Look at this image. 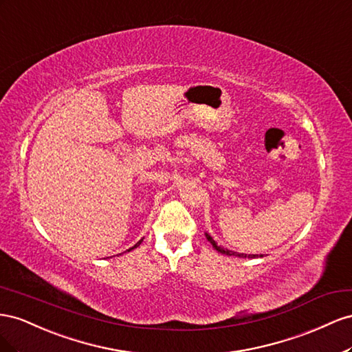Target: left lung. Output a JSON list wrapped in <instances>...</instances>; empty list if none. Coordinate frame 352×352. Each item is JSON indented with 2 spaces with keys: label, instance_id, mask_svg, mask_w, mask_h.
<instances>
[{
  "label": "left lung",
  "instance_id": "8db88e82",
  "mask_svg": "<svg viewBox=\"0 0 352 352\" xmlns=\"http://www.w3.org/2000/svg\"><path fill=\"white\" fill-rule=\"evenodd\" d=\"M205 236H206V239H208V242L212 245V248L215 249V250H218L219 254H223V255H228V256H239V258H246V255L245 254H239V252H234V250H228V249H224V248H221L215 240L210 237L208 233H205ZM258 255H248V258H256ZM263 256V255H261Z\"/></svg>",
  "mask_w": 352,
  "mask_h": 352
}]
</instances>
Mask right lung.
<instances>
[{
	"mask_svg": "<svg viewBox=\"0 0 352 352\" xmlns=\"http://www.w3.org/2000/svg\"><path fill=\"white\" fill-rule=\"evenodd\" d=\"M142 242H143V239H142V240H140V242H137V243H135V245H134L133 248H129V249H128V252H129V250H133V249H135L137 246H140V243H142Z\"/></svg>",
	"mask_w": 352,
	"mask_h": 352,
	"instance_id": "right-lung-1",
	"label": "right lung"
}]
</instances>
